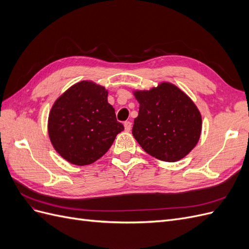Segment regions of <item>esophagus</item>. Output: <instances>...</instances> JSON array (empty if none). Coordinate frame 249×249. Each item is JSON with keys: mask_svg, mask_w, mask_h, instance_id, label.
Returning a JSON list of instances; mask_svg holds the SVG:
<instances>
[{"mask_svg": "<svg viewBox=\"0 0 249 249\" xmlns=\"http://www.w3.org/2000/svg\"><path fill=\"white\" fill-rule=\"evenodd\" d=\"M124 130L126 132H129L132 129V123L131 122H124Z\"/></svg>", "mask_w": 249, "mask_h": 249, "instance_id": "34e87169", "label": "esophagus"}]
</instances>
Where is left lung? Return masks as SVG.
I'll use <instances>...</instances> for the list:
<instances>
[{"mask_svg":"<svg viewBox=\"0 0 249 249\" xmlns=\"http://www.w3.org/2000/svg\"><path fill=\"white\" fill-rule=\"evenodd\" d=\"M138 116L133 136L145 152L165 162H176L196 145L201 115L194 103L170 83H161L148 91H136Z\"/></svg>","mask_w":249,"mask_h":249,"instance_id":"1","label":"left lung"}]
</instances>
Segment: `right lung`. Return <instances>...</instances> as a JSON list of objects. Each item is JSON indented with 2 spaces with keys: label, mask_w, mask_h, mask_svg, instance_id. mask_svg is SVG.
<instances>
[{
  "label": "right lung",
  "mask_w": 249,
  "mask_h": 249,
  "mask_svg": "<svg viewBox=\"0 0 249 249\" xmlns=\"http://www.w3.org/2000/svg\"><path fill=\"white\" fill-rule=\"evenodd\" d=\"M107 96L104 87L82 81L66 90L52 107L49 136L66 161L80 166L95 162L124 131Z\"/></svg>",
  "instance_id": "obj_1"
}]
</instances>
